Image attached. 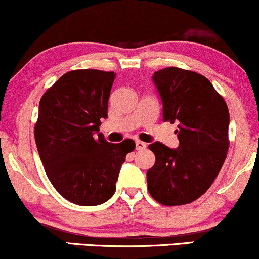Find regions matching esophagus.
Segmentation results:
<instances>
[{
    "label": "esophagus",
    "mask_w": 259,
    "mask_h": 259,
    "mask_svg": "<svg viewBox=\"0 0 259 259\" xmlns=\"http://www.w3.org/2000/svg\"><path fill=\"white\" fill-rule=\"evenodd\" d=\"M146 148V144L142 141H136V150H145Z\"/></svg>",
    "instance_id": "34e87169"
}]
</instances>
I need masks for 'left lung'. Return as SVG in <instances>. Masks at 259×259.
Instances as JSON below:
<instances>
[{
  "instance_id": "obj_1",
  "label": "left lung",
  "mask_w": 259,
  "mask_h": 259,
  "mask_svg": "<svg viewBox=\"0 0 259 259\" xmlns=\"http://www.w3.org/2000/svg\"><path fill=\"white\" fill-rule=\"evenodd\" d=\"M163 105V120L178 123L179 147L148 145L156 156L147 171V189L165 206L191 203L209 189L229 148L225 101L210 81L191 70L169 67L153 73Z\"/></svg>"
}]
</instances>
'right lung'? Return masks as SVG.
<instances>
[{
    "label": "right lung",
    "mask_w": 259,
    "mask_h": 259,
    "mask_svg": "<svg viewBox=\"0 0 259 259\" xmlns=\"http://www.w3.org/2000/svg\"><path fill=\"white\" fill-rule=\"evenodd\" d=\"M114 79V72L72 70L38 105L35 142L45 171L65 200L80 206L102 204L114 195L121 164L135 148L133 140L111 144L99 134Z\"/></svg>",
    "instance_id": "1"
}]
</instances>
